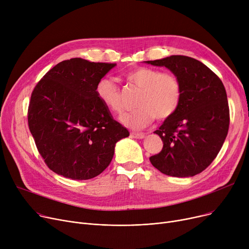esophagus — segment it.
Here are the masks:
<instances>
[{
	"mask_svg": "<svg viewBox=\"0 0 249 249\" xmlns=\"http://www.w3.org/2000/svg\"><path fill=\"white\" fill-rule=\"evenodd\" d=\"M131 136L134 137V138H137V139H142L145 137V134L144 133H136V132H132L131 133Z\"/></svg>",
	"mask_w": 249,
	"mask_h": 249,
	"instance_id": "esophagus-1",
	"label": "esophagus"
}]
</instances>
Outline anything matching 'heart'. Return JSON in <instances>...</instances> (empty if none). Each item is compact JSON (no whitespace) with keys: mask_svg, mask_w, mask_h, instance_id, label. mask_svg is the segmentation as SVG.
<instances>
[{"mask_svg":"<svg viewBox=\"0 0 249 249\" xmlns=\"http://www.w3.org/2000/svg\"><path fill=\"white\" fill-rule=\"evenodd\" d=\"M125 78L141 89L137 110L125 113L122 123L128 128L140 130L149 126L154 118L163 121L178 109L182 88L178 77L172 72H161L151 68H137L125 74ZM96 95L105 107L114 113L123 110L121 89L112 78L103 77L96 86Z\"/></svg>","mask_w":249,"mask_h":249,"instance_id":"b5f03b06","label":"heart"}]
</instances>
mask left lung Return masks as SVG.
I'll list each match as a JSON object with an SVG mask.
<instances>
[{
	"mask_svg": "<svg viewBox=\"0 0 249 249\" xmlns=\"http://www.w3.org/2000/svg\"><path fill=\"white\" fill-rule=\"evenodd\" d=\"M176 74L182 88L178 111L159 130L163 147L149 158L166 176L188 178L202 173L216 159L229 129V106L223 83L201 61L172 55L148 60Z\"/></svg>",
	"mask_w": 249,
	"mask_h": 249,
	"instance_id": "obj_1",
	"label": "left lung"
}]
</instances>
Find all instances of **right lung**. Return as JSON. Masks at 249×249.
<instances>
[{
	"instance_id": "1",
	"label": "right lung",
	"mask_w": 249,
	"mask_h": 249,
	"mask_svg": "<svg viewBox=\"0 0 249 249\" xmlns=\"http://www.w3.org/2000/svg\"><path fill=\"white\" fill-rule=\"evenodd\" d=\"M116 63L63 60L34 88L28 126L46 165L71 179H89L110 164L116 143L129 131L114 120L96 86Z\"/></svg>"
}]
</instances>
